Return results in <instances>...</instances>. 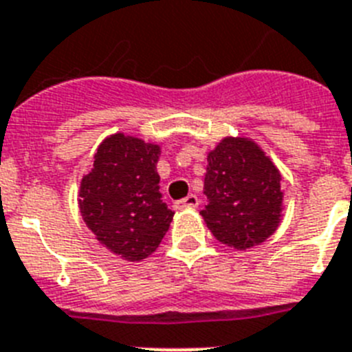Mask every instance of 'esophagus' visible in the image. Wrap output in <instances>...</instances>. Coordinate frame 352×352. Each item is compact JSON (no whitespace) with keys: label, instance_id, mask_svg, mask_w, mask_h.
<instances>
[{"label":"esophagus","instance_id":"34e87169","mask_svg":"<svg viewBox=\"0 0 352 352\" xmlns=\"http://www.w3.org/2000/svg\"><path fill=\"white\" fill-rule=\"evenodd\" d=\"M200 200H198L197 195H188L182 200L175 201V209H191V207H198Z\"/></svg>","mask_w":352,"mask_h":352}]
</instances>
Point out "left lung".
Returning a JSON list of instances; mask_svg holds the SVG:
<instances>
[{
	"instance_id": "8db88e82",
	"label": "left lung",
	"mask_w": 352,
	"mask_h": 352,
	"mask_svg": "<svg viewBox=\"0 0 352 352\" xmlns=\"http://www.w3.org/2000/svg\"><path fill=\"white\" fill-rule=\"evenodd\" d=\"M282 175L255 142L223 138L207 155L201 216L219 243L248 250L273 235L282 219Z\"/></svg>"
}]
</instances>
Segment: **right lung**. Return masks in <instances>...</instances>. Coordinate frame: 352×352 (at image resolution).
I'll list each match as a JSON object with an SVG mask.
<instances>
[{"label":"right lung","instance_id":"obj_1","mask_svg":"<svg viewBox=\"0 0 352 352\" xmlns=\"http://www.w3.org/2000/svg\"><path fill=\"white\" fill-rule=\"evenodd\" d=\"M161 146L117 133L104 140L81 179L79 210L87 227L115 255L140 262L157 250L173 210L159 191Z\"/></svg>","mask_w":352,"mask_h":352}]
</instances>
